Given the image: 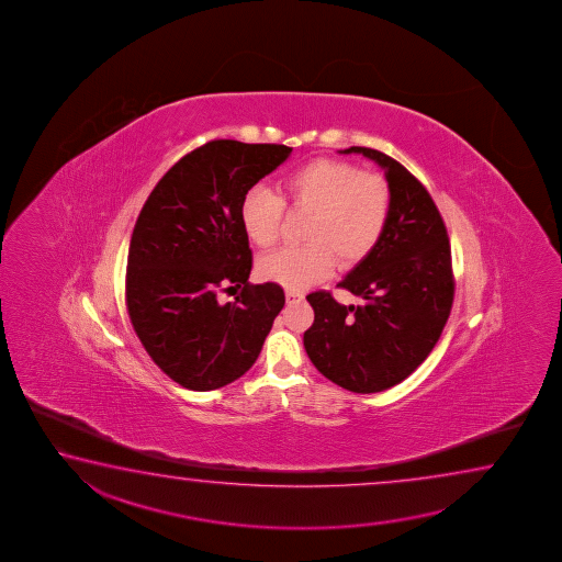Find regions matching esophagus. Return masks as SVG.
Listing matches in <instances>:
<instances>
[{"instance_id": "1", "label": "esophagus", "mask_w": 562, "mask_h": 562, "mask_svg": "<svg viewBox=\"0 0 562 562\" xmlns=\"http://www.w3.org/2000/svg\"><path fill=\"white\" fill-rule=\"evenodd\" d=\"M285 296H286V303H296V301H301V299H303V293H301V291H291V289H289V291H286L285 293Z\"/></svg>"}]
</instances>
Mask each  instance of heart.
Returning a JSON list of instances; mask_svg holds the SVG:
<instances>
[{"label": "heart", "mask_w": 562, "mask_h": 562, "mask_svg": "<svg viewBox=\"0 0 562 562\" xmlns=\"http://www.w3.org/2000/svg\"><path fill=\"white\" fill-rule=\"evenodd\" d=\"M286 202L313 210L301 248L277 249L259 259V276L286 289H305L330 276L334 263L353 267L380 244L391 212L387 182L340 159H314L281 182ZM285 200L267 187L246 192L239 218L248 238L271 248L279 238Z\"/></svg>", "instance_id": "1"}]
</instances>
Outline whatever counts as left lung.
<instances>
[{
  "label": "left lung",
  "mask_w": 562,
  "mask_h": 562,
  "mask_svg": "<svg viewBox=\"0 0 562 562\" xmlns=\"http://www.w3.org/2000/svg\"><path fill=\"white\" fill-rule=\"evenodd\" d=\"M340 153H362L383 169L390 220L380 244L338 283L362 305L311 293L314 323L303 342L324 378L353 393H378L409 378L438 342L454 301L452 257L437 204L400 161L370 147Z\"/></svg>",
  "instance_id": "1"
}]
</instances>
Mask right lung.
I'll return each mask as SVG.
<instances>
[{
    "label": "right lung",
    "instance_id": "right-lung-1",
    "mask_svg": "<svg viewBox=\"0 0 562 562\" xmlns=\"http://www.w3.org/2000/svg\"><path fill=\"white\" fill-rule=\"evenodd\" d=\"M291 151L276 143H204L175 162L143 204L125 305L153 362L187 390L241 378L285 305L277 283H248L254 259L239 206ZM236 285L239 296L220 304L218 291Z\"/></svg>",
    "mask_w": 562,
    "mask_h": 562
}]
</instances>
